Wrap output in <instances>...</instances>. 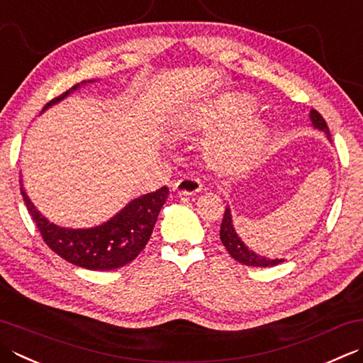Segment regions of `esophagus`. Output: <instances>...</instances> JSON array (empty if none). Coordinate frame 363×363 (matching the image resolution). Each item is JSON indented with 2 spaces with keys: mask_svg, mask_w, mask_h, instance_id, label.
<instances>
[{
  "mask_svg": "<svg viewBox=\"0 0 363 363\" xmlns=\"http://www.w3.org/2000/svg\"><path fill=\"white\" fill-rule=\"evenodd\" d=\"M173 190L177 195H195L203 190V184L194 176H184L182 179L174 182Z\"/></svg>",
  "mask_w": 363,
  "mask_h": 363,
  "instance_id": "34e87169",
  "label": "esophagus"
}]
</instances>
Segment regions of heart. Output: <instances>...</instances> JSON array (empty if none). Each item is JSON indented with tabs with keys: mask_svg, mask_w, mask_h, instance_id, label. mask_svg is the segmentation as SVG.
Segmentation results:
<instances>
[{
	"mask_svg": "<svg viewBox=\"0 0 363 363\" xmlns=\"http://www.w3.org/2000/svg\"><path fill=\"white\" fill-rule=\"evenodd\" d=\"M252 101L245 96H233L218 102L209 111L190 115L181 123L186 132H204L220 127L204 143V157L209 165L222 173H238L257 160L269 138L264 119L248 113Z\"/></svg>",
	"mask_w": 363,
	"mask_h": 363,
	"instance_id": "1",
	"label": "heart"
}]
</instances>
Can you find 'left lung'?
Wrapping results in <instances>:
<instances>
[{
  "mask_svg": "<svg viewBox=\"0 0 363 363\" xmlns=\"http://www.w3.org/2000/svg\"><path fill=\"white\" fill-rule=\"evenodd\" d=\"M310 119H311V124H313L315 129L323 130L325 135H328V138H330V132H329V127L325 124L324 118L319 115L316 110H311L310 111ZM220 240H222V244L225 245L226 250L231 255V257L242 262L245 266H253V267H269V266H277V264H281L285 259H269L266 257H261V255H257L253 250H250L240 238L238 236L236 230H234L233 226V218H231V211H230V206H226L225 209V214H223V220H222V226H220Z\"/></svg>",
  "mask_w": 363,
  "mask_h": 363,
  "instance_id": "left-lung-1",
  "label": "left lung"
}]
</instances>
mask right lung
<instances>
[{
  "instance_id": "1",
  "label": "right lung",
  "mask_w": 363,
  "mask_h": 363,
  "mask_svg": "<svg viewBox=\"0 0 363 363\" xmlns=\"http://www.w3.org/2000/svg\"><path fill=\"white\" fill-rule=\"evenodd\" d=\"M91 82L94 80H89L88 83ZM78 88L80 84H75L64 94L55 97L44 106V110L53 104H58ZM20 190L28 212L40 231L44 242L62 259L78 267L89 269V271H111V269L129 264L137 258L151 238L159 212L168 198V187H162L151 194L135 198L108 222L94 228L72 230L50 223L34 208L23 187H20Z\"/></svg>"
}]
</instances>
